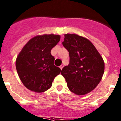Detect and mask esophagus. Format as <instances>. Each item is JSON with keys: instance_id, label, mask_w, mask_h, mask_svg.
Segmentation results:
<instances>
[{"instance_id": "obj_1", "label": "esophagus", "mask_w": 121, "mask_h": 121, "mask_svg": "<svg viewBox=\"0 0 121 121\" xmlns=\"http://www.w3.org/2000/svg\"><path fill=\"white\" fill-rule=\"evenodd\" d=\"M63 67H64V65H60V69H62Z\"/></svg>"}]
</instances>
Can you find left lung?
<instances>
[{
    "label": "left lung",
    "instance_id": "left-lung-1",
    "mask_svg": "<svg viewBox=\"0 0 121 121\" xmlns=\"http://www.w3.org/2000/svg\"><path fill=\"white\" fill-rule=\"evenodd\" d=\"M64 47L69 52V63L61 71L72 92L85 95L100 82L104 71L103 57L90 41L76 34L64 35Z\"/></svg>",
    "mask_w": 121,
    "mask_h": 121
}]
</instances>
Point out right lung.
<instances>
[{"mask_svg":"<svg viewBox=\"0 0 121 121\" xmlns=\"http://www.w3.org/2000/svg\"><path fill=\"white\" fill-rule=\"evenodd\" d=\"M59 35H38L30 39L18 55L17 71L23 85L35 92H43L52 86L60 69L54 65L51 50L59 42Z\"/></svg>","mask_w":121,"mask_h":121,"instance_id":"right-lung-1","label":"right lung"}]
</instances>
